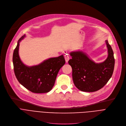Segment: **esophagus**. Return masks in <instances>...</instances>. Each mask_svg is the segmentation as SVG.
Masks as SVG:
<instances>
[{"label":"esophagus","mask_w":126,"mask_h":126,"mask_svg":"<svg viewBox=\"0 0 126 126\" xmlns=\"http://www.w3.org/2000/svg\"><path fill=\"white\" fill-rule=\"evenodd\" d=\"M64 58H65V61H66V62L67 63V62H68V60H69V56H68V54H66V55H65Z\"/></svg>","instance_id":"34e87169"}]
</instances>
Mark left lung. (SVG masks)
<instances>
[{"mask_svg":"<svg viewBox=\"0 0 126 126\" xmlns=\"http://www.w3.org/2000/svg\"><path fill=\"white\" fill-rule=\"evenodd\" d=\"M108 57L103 62L96 63L82 51H72L68 63L72 70V79L76 87L85 92H94L107 84L113 74L115 60L113 51L107 40Z\"/></svg>","mask_w":126,"mask_h":126,"instance_id":"1","label":"left lung"}]
</instances>
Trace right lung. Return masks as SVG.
<instances>
[{"label": "right lung", "instance_id": "right-lung-1", "mask_svg": "<svg viewBox=\"0 0 126 126\" xmlns=\"http://www.w3.org/2000/svg\"><path fill=\"white\" fill-rule=\"evenodd\" d=\"M25 37L19 39L13 56L15 76L18 82L30 91L36 94L50 91L55 84L57 76L65 63L63 55L51 58L39 65L28 66L21 61L19 56V43Z\"/></svg>", "mask_w": 126, "mask_h": 126}]
</instances>
